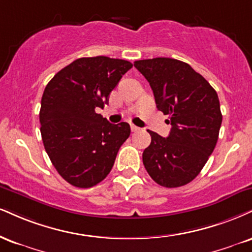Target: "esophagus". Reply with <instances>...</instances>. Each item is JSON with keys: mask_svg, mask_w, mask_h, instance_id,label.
I'll list each match as a JSON object with an SVG mask.
<instances>
[{"mask_svg": "<svg viewBox=\"0 0 252 252\" xmlns=\"http://www.w3.org/2000/svg\"><path fill=\"white\" fill-rule=\"evenodd\" d=\"M130 129H131L132 132H136V131H138V130H139L138 126H130Z\"/></svg>", "mask_w": 252, "mask_h": 252, "instance_id": "1", "label": "esophagus"}]
</instances>
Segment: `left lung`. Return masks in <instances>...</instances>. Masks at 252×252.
Returning a JSON list of instances; mask_svg holds the SVG:
<instances>
[{
	"mask_svg": "<svg viewBox=\"0 0 252 252\" xmlns=\"http://www.w3.org/2000/svg\"><path fill=\"white\" fill-rule=\"evenodd\" d=\"M149 82L156 107L169 115L170 134L162 137L148 130L151 143L143 164L159 186L178 188L201 172L216 147L222 113L216 90L188 63L168 57L135 61Z\"/></svg>",
	"mask_w": 252,
	"mask_h": 252,
	"instance_id": "1",
	"label": "left lung"
}]
</instances>
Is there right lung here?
<instances>
[{
  "mask_svg": "<svg viewBox=\"0 0 252 252\" xmlns=\"http://www.w3.org/2000/svg\"><path fill=\"white\" fill-rule=\"evenodd\" d=\"M131 68L126 60L82 57L45 87L39 110L42 141L57 172L71 186L92 188L104 180L129 137L128 123H109L96 108L107 104Z\"/></svg>",
  "mask_w": 252,
  "mask_h": 252,
  "instance_id": "right-lung-1",
  "label": "right lung"
}]
</instances>
